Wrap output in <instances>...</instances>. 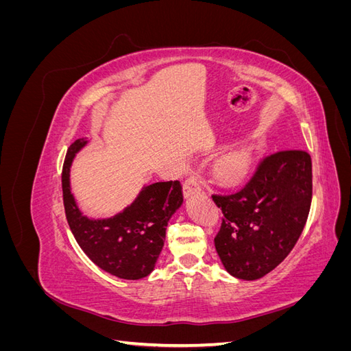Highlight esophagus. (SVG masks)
<instances>
[{
  "label": "esophagus",
  "mask_w": 351,
  "mask_h": 351,
  "mask_svg": "<svg viewBox=\"0 0 351 351\" xmlns=\"http://www.w3.org/2000/svg\"><path fill=\"white\" fill-rule=\"evenodd\" d=\"M197 192H200L199 178L196 176H190L184 182V184H183V193H184L186 197H189V196H192V195H195Z\"/></svg>",
  "instance_id": "1"
}]
</instances>
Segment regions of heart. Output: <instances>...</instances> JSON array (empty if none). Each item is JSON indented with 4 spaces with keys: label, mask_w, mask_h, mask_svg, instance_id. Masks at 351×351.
<instances>
[{
    "label": "heart",
    "mask_w": 351,
    "mask_h": 351,
    "mask_svg": "<svg viewBox=\"0 0 351 351\" xmlns=\"http://www.w3.org/2000/svg\"><path fill=\"white\" fill-rule=\"evenodd\" d=\"M250 159V152L246 149L228 152L219 158V161L215 165V173L224 182H236V180L247 173Z\"/></svg>",
    "instance_id": "heart-1"
}]
</instances>
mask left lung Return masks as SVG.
I'll use <instances>...</instances> for the list:
<instances>
[{
    "label": "left lung",
    "instance_id": "left-lung-1",
    "mask_svg": "<svg viewBox=\"0 0 351 351\" xmlns=\"http://www.w3.org/2000/svg\"><path fill=\"white\" fill-rule=\"evenodd\" d=\"M224 218L215 249L240 280H258L289 256L312 204V159L304 151L265 156L241 189L212 195Z\"/></svg>",
    "mask_w": 351,
    "mask_h": 351
}]
</instances>
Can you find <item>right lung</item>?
<instances>
[{"mask_svg": "<svg viewBox=\"0 0 351 351\" xmlns=\"http://www.w3.org/2000/svg\"><path fill=\"white\" fill-rule=\"evenodd\" d=\"M86 143L83 137L70 145L61 174L62 200L73 236L101 269L124 280L147 277L162 250L168 221L183 204L182 184L176 180L145 186L120 214L90 219L82 214L70 190L73 158Z\"/></svg>", "mask_w": 351, "mask_h": 351, "instance_id": "right-lung-1", "label": "right lung"}]
</instances>
